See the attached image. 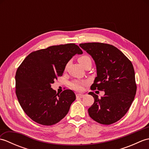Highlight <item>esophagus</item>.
Returning a JSON list of instances; mask_svg holds the SVG:
<instances>
[{
  "mask_svg": "<svg viewBox=\"0 0 149 149\" xmlns=\"http://www.w3.org/2000/svg\"><path fill=\"white\" fill-rule=\"evenodd\" d=\"M84 95L83 94H81V93H77L76 94V97H79V98H83L84 97Z\"/></svg>",
  "mask_w": 149,
  "mask_h": 149,
  "instance_id": "esophagus-1",
  "label": "esophagus"
}]
</instances>
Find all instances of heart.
<instances>
[{
  "mask_svg": "<svg viewBox=\"0 0 149 149\" xmlns=\"http://www.w3.org/2000/svg\"><path fill=\"white\" fill-rule=\"evenodd\" d=\"M79 63L85 68L87 66H91V59L89 56L84 54L79 56L77 59ZM68 66V64L65 66V69H66ZM88 84V81L83 80H74L70 83V87L73 90L76 91L83 90V88Z\"/></svg>",
  "mask_w": 149,
  "mask_h": 149,
  "instance_id": "heart-1",
  "label": "heart"
}]
</instances>
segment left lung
Listing matches in <instances>:
<instances>
[{
	"label": "left lung",
	"instance_id": "1",
	"mask_svg": "<svg viewBox=\"0 0 149 149\" xmlns=\"http://www.w3.org/2000/svg\"><path fill=\"white\" fill-rule=\"evenodd\" d=\"M79 46L96 64L97 77L91 90L105 92L100 98L92 91L88 93L94 98L88 113L98 123L112 124L127 113L134 99L137 87L133 65L122 52L110 44L92 42Z\"/></svg>",
	"mask_w": 149,
	"mask_h": 149
}]
</instances>
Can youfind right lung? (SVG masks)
<instances>
[{"label": "right lung", "instance_id": "1", "mask_svg": "<svg viewBox=\"0 0 149 149\" xmlns=\"http://www.w3.org/2000/svg\"><path fill=\"white\" fill-rule=\"evenodd\" d=\"M82 53L75 43L53 45L30 53L18 66L16 95L22 109L33 121L52 125L67 115L75 93L71 90L56 93L51 84L62 76L72 56Z\"/></svg>", "mask_w": 149, "mask_h": 149}]
</instances>
